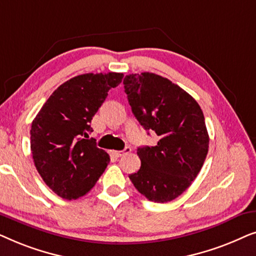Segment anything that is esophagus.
<instances>
[{
    "mask_svg": "<svg viewBox=\"0 0 256 256\" xmlns=\"http://www.w3.org/2000/svg\"><path fill=\"white\" fill-rule=\"evenodd\" d=\"M130 152H132L130 146H126L124 150H120V152H115V155H116V157H121V156L127 155V154H129Z\"/></svg>",
    "mask_w": 256,
    "mask_h": 256,
    "instance_id": "obj_1",
    "label": "esophagus"
}]
</instances>
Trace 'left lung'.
Returning a JSON list of instances; mask_svg holds the SVG:
<instances>
[{"label": "left lung", "mask_w": 256, "mask_h": 256, "mask_svg": "<svg viewBox=\"0 0 256 256\" xmlns=\"http://www.w3.org/2000/svg\"><path fill=\"white\" fill-rule=\"evenodd\" d=\"M124 85L132 114L160 138L155 146L138 149L141 168L129 178L150 202L174 200L194 180L208 155L202 108L183 88L155 73L126 76Z\"/></svg>", "instance_id": "1"}]
</instances>
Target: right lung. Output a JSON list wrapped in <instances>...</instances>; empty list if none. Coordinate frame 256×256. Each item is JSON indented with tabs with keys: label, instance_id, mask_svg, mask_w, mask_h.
<instances>
[{
	"label": "right lung",
	"instance_id": "1",
	"mask_svg": "<svg viewBox=\"0 0 256 256\" xmlns=\"http://www.w3.org/2000/svg\"><path fill=\"white\" fill-rule=\"evenodd\" d=\"M122 78L115 72L76 76L59 86L34 118L30 146L34 166L59 197L73 200L85 196L110 163V155L88 134L108 90Z\"/></svg>",
	"mask_w": 256,
	"mask_h": 256
}]
</instances>
